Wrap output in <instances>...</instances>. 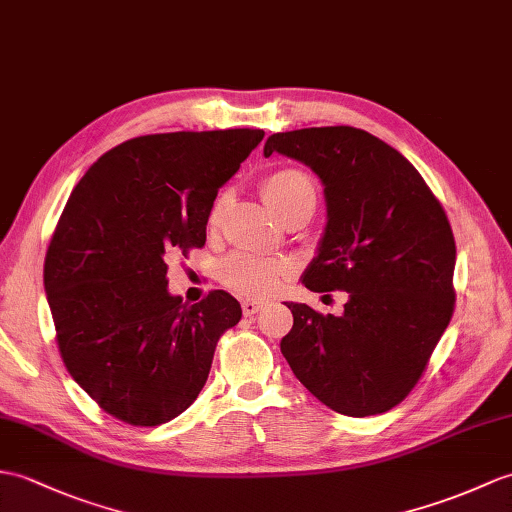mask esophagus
<instances>
[{"label": "esophagus", "instance_id": "obj_1", "mask_svg": "<svg viewBox=\"0 0 512 512\" xmlns=\"http://www.w3.org/2000/svg\"><path fill=\"white\" fill-rule=\"evenodd\" d=\"M261 307H264V303H259V301H251V299H246V301H242V312H244V316H255Z\"/></svg>", "mask_w": 512, "mask_h": 512}]
</instances>
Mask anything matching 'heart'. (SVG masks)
<instances>
[{
	"instance_id": "1",
	"label": "heart",
	"mask_w": 512,
	"mask_h": 512,
	"mask_svg": "<svg viewBox=\"0 0 512 512\" xmlns=\"http://www.w3.org/2000/svg\"><path fill=\"white\" fill-rule=\"evenodd\" d=\"M261 194H264L266 202L279 218L303 209L314 211L318 200L314 178L299 168H283L268 174L264 185H261ZM222 209L224 198H218L209 213L211 224L220 220ZM288 275V261L257 253H237L222 264V279L233 290L244 296H253V299H264V296L275 294Z\"/></svg>"
}]
</instances>
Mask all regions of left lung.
Here are the masks:
<instances>
[{
    "mask_svg": "<svg viewBox=\"0 0 512 512\" xmlns=\"http://www.w3.org/2000/svg\"><path fill=\"white\" fill-rule=\"evenodd\" d=\"M323 183L327 224L303 272L312 292H347L340 316L288 303L281 353L294 377L347 417L395 408L419 382L454 314L456 244L441 202L386 141L351 126L266 139Z\"/></svg>",
    "mask_w": 512,
    "mask_h": 512,
    "instance_id": "left-lung-1",
    "label": "left lung"
}]
</instances>
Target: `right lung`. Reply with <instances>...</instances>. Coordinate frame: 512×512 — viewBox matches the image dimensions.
<instances>
[{
  "label": "right lung",
  "mask_w": 512,
  "mask_h": 512,
  "mask_svg": "<svg viewBox=\"0 0 512 512\" xmlns=\"http://www.w3.org/2000/svg\"><path fill=\"white\" fill-rule=\"evenodd\" d=\"M264 130L128 139L71 192L47 248L43 285L69 375L120 421L168 423L196 401L224 329L242 307L216 290L187 305L168 259L205 246L218 189Z\"/></svg>",
  "instance_id": "right-lung-1"
}]
</instances>
